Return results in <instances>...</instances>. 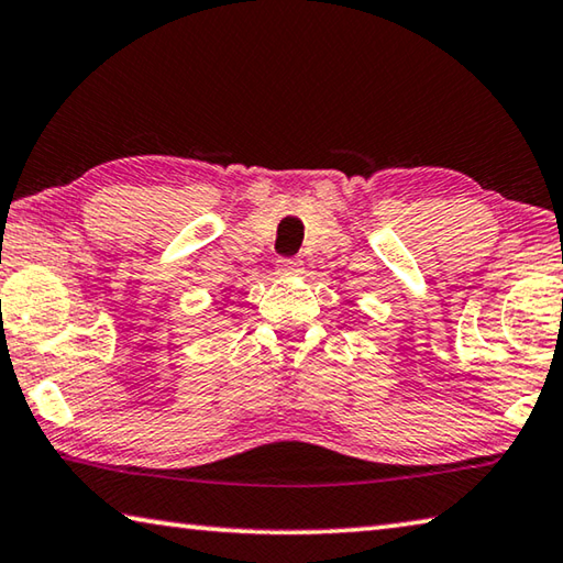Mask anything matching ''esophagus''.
Here are the masks:
<instances>
[{
  "mask_svg": "<svg viewBox=\"0 0 563 563\" xmlns=\"http://www.w3.org/2000/svg\"><path fill=\"white\" fill-rule=\"evenodd\" d=\"M300 261L298 258H280L278 261V273L283 275H292V273H300Z\"/></svg>",
  "mask_w": 563,
  "mask_h": 563,
  "instance_id": "1",
  "label": "esophagus"
}]
</instances>
